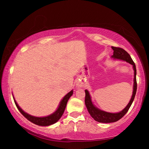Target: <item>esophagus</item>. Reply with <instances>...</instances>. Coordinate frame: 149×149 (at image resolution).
<instances>
[{"instance_id":"34e87169","label":"esophagus","mask_w":149,"mask_h":149,"mask_svg":"<svg viewBox=\"0 0 149 149\" xmlns=\"http://www.w3.org/2000/svg\"><path fill=\"white\" fill-rule=\"evenodd\" d=\"M77 86H79V87H80V86H81V85H80L79 84V85H78V84H77Z\"/></svg>"}]
</instances>
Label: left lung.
Returning a JSON list of instances; mask_svg holds the SVG:
<instances>
[{
	"label": "left lung",
	"mask_w": 149,
	"mask_h": 149,
	"mask_svg": "<svg viewBox=\"0 0 149 149\" xmlns=\"http://www.w3.org/2000/svg\"><path fill=\"white\" fill-rule=\"evenodd\" d=\"M112 49L114 50V53L112 56V58L114 59H118L125 61L133 65V70H134V79H133V91L132 97L131 98L130 102L128 103L124 109L120 111V112L118 113H110L105 112L99 109L95 106L93 104L91 98L89 95V93L87 90H85V103L87 108V110L91 117L95 121L100 123H112L117 122L120 120L123 116H124L127 111L129 110L131 105L133 103V100H134L135 96L137 91V80H136V74H137V70H136V67L134 62L133 61L130 55L125 51L124 49H122L120 47H112Z\"/></svg>",
	"instance_id": "obj_1"
}]
</instances>
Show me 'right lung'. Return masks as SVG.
<instances>
[{
  "instance_id": "right-lung-1",
  "label": "right lung",
  "mask_w": 149,
  "mask_h": 149,
  "mask_svg": "<svg viewBox=\"0 0 149 149\" xmlns=\"http://www.w3.org/2000/svg\"><path fill=\"white\" fill-rule=\"evenodd\" d=\"M72 95H73V90H72L71 91L68 93L66 95H65V97L63 98L62 100H61V102H60L58 109L55 111L53 114H50L49 116H45V117L33 116L29 115L27 114V113L25 112L24 111L19 107L18 104H17V102L16 100H15L14 97L13 98H14V102L15 104H16V106L17 107V109L19 110V112H21V114L23 115L25 118H27V119L29 121H30L31 122L33 123L36 125H41V126H48V125L54 124V123L57 122L58 121L60 120V118L62 117V114H64V112L65 110V107H66L67 102L68 101L69 99Z\"/></svg>"
}]
</instances>
